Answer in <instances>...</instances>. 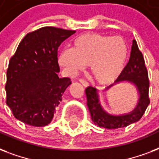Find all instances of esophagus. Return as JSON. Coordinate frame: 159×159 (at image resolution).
Masks as SVG:
<instances>
[{
    "label": "esophagus",
    "mask_w": 159,
    "mask_h": 159,
    "mask_svg": "<svg viewBox=\"0 0 159 159\" xmlns=\"http://www.w3.org/2000/svg\"><path fill=\"white\" fill-rule=\"evenodd\" d=\"M79 82H81V83H82V84L83 85L84 87H88V86H89V83H88V82H87V81H86V80H84V79H80V80H79Z\"/></svg>",
    "instance_id": "esophagus-1"
}]
</instances>
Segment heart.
I'll return each mask as SVG.
<instances>
[{
    "label": "heart",
    "mask_w": 159,
    "mask_h": 159,
    "mask_svg": "<svg viewBox=\"0 0 159 159\" xmlns=\"http://www.w3.org/2000/svg\"><path fill=\"white\" fill-rule=\"evenodd\" d=\"M128 53V45L120 36L87 34L77 37L72 48L62 49L57 61L70 77L88 65L96 82L109 84L122 72Z\"/></svg>",
    "instance_id": "heart-1"
}]
</instances>
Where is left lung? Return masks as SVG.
Instances as JSON below:
<instances>
[{"label":"left lung","mask_w":159,"mask_h":159,"mask_svg":"<svg viewBox=\"0 0 159 159\" xmlns=\"http://www.w3.org/2000/svg\"><path fill=\"white\" fill-rule=\"evenodd\" d=\"M124 81L133 83L135 86L139 95V98L134 111L121 116L110 115L103 110L100 103L97 90L95 87L90 86L85 91L87 99V104L91 114V117L92 121L97 126L109 129L126 127L130 124L137 122L140 120L150 102L148 97L149 81L148 71L146 68L143 54L139 49L135 39H134L132 43L130 57L128 63L126 64L115 83ZM112 86L113 84L106 89Z\"/></svg>","instance_id":"left-lung-1"}]
</instances>
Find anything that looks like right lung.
Returning a JSON list of instances; mask_svg holds the SVG:
<instances>
[{"label":"right lung","mask_w":159,"mask_h":159,"mask_svg":"<svg viewBox=\"0 0 159 159\" xmlns=\"http://www.w3.org/2000/svg\"><path fill=\"white\" fill-rule=\"evenodd\" d=\"M75 30L43 27L27 34L11 57L6 72V104L21 122L43 127L50 123L72 82L57 76V48Z\"/></svg>","instance_id":"right-lung-1"}]
</instances>
